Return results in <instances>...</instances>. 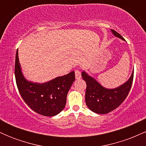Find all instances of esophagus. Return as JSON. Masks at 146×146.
<instances>
[{
    "label": "esophagus",
    "instance_id": "esophagus-1",
    "mask_svg": "<svg viewBox=\"0 0 146 146\" xmlns=\"http://www.w3.org/2000/svg\"><path fill=\"white\" fill-rule=\"evenodd\" d=\"M75 78H76L77 80L81 78V77H82L81 72H80V71L79 69L75 70Z\"/></svg>",
    "mask_w": 146,
    "mask_h": 146
}]
</instances>
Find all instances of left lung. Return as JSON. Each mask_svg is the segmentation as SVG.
<instances>
[{
    "label": "left lung",
    "mask_w": 146,
    "mask_h": 146,
    "mask_svg": "<svg viewBox=\"0 0 146 146\" xmlns=\"http://www.w3.org/2000/svg\"><path fill=\"white\" fill-rule=\"evenodd\" d=\"M111 31L115 36L124 40L123 37L116 31L113 29ZM82 77L86 84L85 100L87 106L94 113L106 114L116 109L128 96L133 82L134 71L126 82L114 89L103 87L84 71L82 73Z\"/></svg>",
    "instance_id": "obj_1"
}]
</instances>
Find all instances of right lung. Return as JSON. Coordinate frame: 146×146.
Returning <instances> with one entry per match:
<instances>
[{
  "label": "right lung",
  "mask_w": 146,
  "mask_h": 146,
  "mask_svg": "<svg viewBox=\"0 0 146 146\" xmlns=\"http://www.w3.org/2000/svg\"><path fill=\"white\" fill-rule=\"evenodd\" d=\"M18 53L17 50L14 73L22 98L33 111L40 115L46 117L58 115L66 105L68 92L75 79L74 71L44 84L28 82L22 73Z\"/></svg>",
  "instance_id": "right-lung-1"
}]
</instances>
